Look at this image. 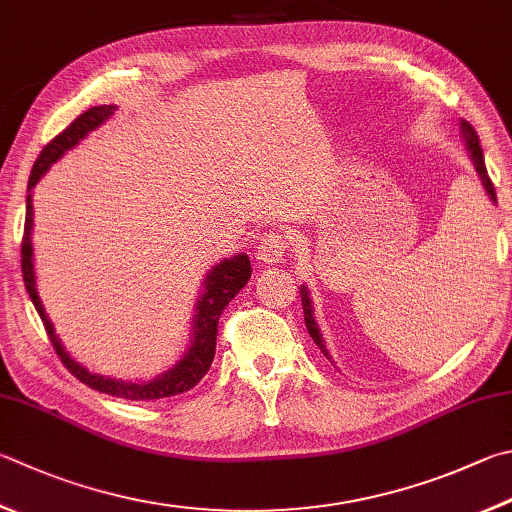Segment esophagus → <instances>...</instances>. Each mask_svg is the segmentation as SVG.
<instances>
[{"label": "esophagus", "mask_w": 512, "mask_h": 512, "mask_svg": "<svg viewBox=\"0 0 512 512\" xmlns=\"http://www.w3.org/2000/svg\"><path fill=\"white\" fill-rule=\"evenodd\" d=\"M286 250V235L282 230H268L259 237V246H257V259L264 264H277L282 259Z\"/></svg>", "instance_id": "esophagus-1"}]
</instances>
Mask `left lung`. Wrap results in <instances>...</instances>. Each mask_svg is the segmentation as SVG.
Wrapping results in <instances>:
<instances>
[{
    "instance_id": "left-lung-1",
    "label": "left lung",
    "mask_w": 512,
    "mask_h": 512,
    "mask_svg": "<svg viewBox=\"0 0 512 512\" xmlns=\"http://www.w3.org/2000/svg\"><path fill=\"white\" fill-rule=\"evenodd\" d=\"M461 127H463V134H466V141H468V147H470V156H472V161H475V167H477V172H479L481 181H483V188H486V192L490 194V199H492V201H497L495 185H492L490 176H488V170H486V163H483V152H481V143H479V136H477V132H475V127H472V125L468 123V120H463ZM300 293H302V309H304V322H306V329H309L311 338L315 340V345H318V347L324 351V356H329L327 349H324V342H322V336H320L318 324H315V320H313L311 297H309V291H306V286H302V288H300Z\"/></svg>"
}]
</instances>
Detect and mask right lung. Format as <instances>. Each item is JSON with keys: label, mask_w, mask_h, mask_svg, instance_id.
<instances>
[{"label": "right lung", "mask_w": 512, "mask_h": 512, "mask_svg": "<svg viewBox=\"0 0 512 512\" xmlns=\"http://www.w3.org/2000/svg\"><path fill=\"white\" fill-rule=\"evenodd\" d=\"M114 111H116L114 105L91 107L85 111V114H80L76 120H73L67 129H62L51 143H46L31 170L29 190L37 181H40V176L49 170L51 163L58 161L64 152L71 150L73 145H78L82 138L91 132V129H96L100 123H105ZM31 228H33V199L29 194V197H26V219H24V237H22L24 286L31 295V302L35 304V311L40 313L46 336H49L55 353H58L62 365L67 367L71 374L80 380V383H85L87 387L96 389V392H102V394L127 398V401H159V398H170V396L188 392V389H192L203 376L208 374L212 358H215V351H217V327H219L221 313H224L232 297H235L250 280V262L246 255H235L230 259H224V262L210 271L206 280V291H203L201 300L197 304L194 342L188 356H185L174 369L165 371L163 376L150 380V383H127V380H114V378L89 374L85 367H80L76 360H71L67 356V351L62 349L60 340L55 336L51 322L42 309L40 297H37V291H35Z\"/></svg>", "instance_id": "1"}]
</instances>
